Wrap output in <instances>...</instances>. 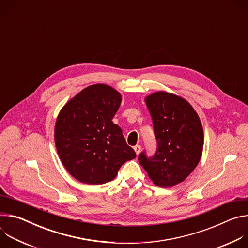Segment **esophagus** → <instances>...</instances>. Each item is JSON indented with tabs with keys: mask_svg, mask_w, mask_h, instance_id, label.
Wrapping results in <instances>:
<instances>
[{
	"mask_svg": "<svg viewBox=\"0 0 248 248\" xmlns=\"http://www.w3.org/2000/svg\"><path fill=\"white\" fill-rule=\"evenodd\" d=\"M133 149H134V151H135L136 155H139L140 150H141V146H140V145H135V146L133 147Z\"/></svg>",
	"mask_w": 248,
	"mask_h": 248,
	"instance_id": "34e87169",
	"label": "esophagus"
}]
</instances>
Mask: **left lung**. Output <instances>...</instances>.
Wrapping results in <instances>:
<instances>
[{
    "mask_svg": "<svg viewBox=\"0 0 248 248\" xmlns=\"http://www.w3.org/2000/svg\"><path fill=\"white\" fill-rule=\"evenodd\" d=\"M145 103L158 148L152 158L142 152L138 161L155 186L171 187L183 183L201 159L202 124L192 106L179 95L156 91L145 97Z\"/></svg>",
    "mask_w": 248,
    "mask_h": 248,
    "instance_id": "8db88e82",
    "label": "left lung"
}]
</instances>
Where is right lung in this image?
Instances as JSON below:
<instances>
[{
	"mask_svg": "<svg viewBox=\"0 0 248 248\" xmlns=\"http://www.w3.org/2000/svg\"><path fill=\"white\" fill-rule=\"evenodd\" d=\"M122 95L110 85L85 87L61 109L54 138L58 155L65 170L86 185L113 181L122 165L135 158L123 130L112 120Z\"/></svg>",
	"mask_w": 248,
	"mask_h": 248,
	"instance_id": "obj_1",
	"label": "right lung"
}]
</instances>
